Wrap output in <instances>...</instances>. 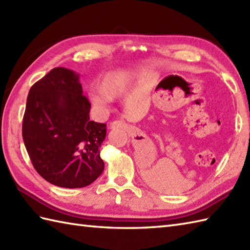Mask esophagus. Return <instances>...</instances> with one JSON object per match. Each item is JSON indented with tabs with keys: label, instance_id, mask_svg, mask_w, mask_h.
<instances>
[{
	"label": "esophagus",
	"instance_id": "esophagus-1",
	"mask_svg": "<svg viewBox=\"0 0 250 250\" xmlns=\"http://www.w3.org/2000/svg\"><path fill=\"white\" fill-rule=\"evenodd\" d=\"M110 129H122L125 131H129L130 130V125L128 124H125V121L121 120H115L110 124Z\"/></svg>",
	"mask_w": 250,
	"mask_h": 250
}]
</instances>
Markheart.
Wrapping results in <instances>:
<instances>
[{"instance_id": "1", "label": "heart", "mask_w": 250, "mask_h": 250, "mask_svg": "<svg viewBox=\"0 0 250 250\" xmlns=\"http://www.w3.org/2000/svg\"><path fill=\"white\" fill-rule=\"evenodd\" d=\"M133 77L125 72H111L106 74L100 83L101 90H94L91 93V100L98 107H104L109 103L110 99L121 97L128 89Z\"/></svg>"}]
</instances>
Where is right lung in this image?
<instances>
[{"instance_id": "1", "label": "right lung", "mask_w": 250, "mask_h": 250, "mask_svg": "<svg viewBox=\"0 0 250 250\" xmlns=\"http://www.w3.org/2000/svg\"><path fill=\"white\" fill-rule=\"evenodd\" d=\"M79 75L55 67L31 87L22 139L36 172L62 188H83L104 171L100 147L106 125L90 120Z\"/></svg>"}]
</instances>
